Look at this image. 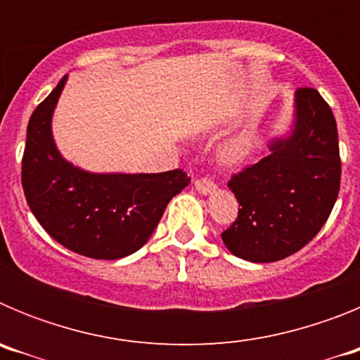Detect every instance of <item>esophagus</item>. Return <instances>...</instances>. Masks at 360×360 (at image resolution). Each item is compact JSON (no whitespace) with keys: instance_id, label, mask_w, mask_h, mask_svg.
I'll list each match as a JSON object with an SVG mask.
<instances>
[{"instance_id":"34e87169","label":"esophagus","mask_w":360,"mask_h":360,"mask_svg":"<svg viewBox=\"0 0 360 360\" xmlns=\"http://www.w3.org/2000/svg\"><path fill=\"white\" fill-rule=\"evenodd\" d=\"M195 189L198 191L200 195L207 196V195H212L216 191V184L212 182L211 178H198L195 182Z\"/></svg>"}]
</instances>
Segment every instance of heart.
Here are the masks:
<instances>
[{"label": "heart", "instance_id": "heart-1", "mask_svg": "<svg viewBox=\"0 0 360 360\" xmlns=\"http://www.w3.org/2000/svg\"><path fill=\"white\" fill-rule=\"evenodd\" d=\"M254 149V135L250 129H243L234 135L227 136L218 148L219 160L227 165L241 164L249 158V155Z\"/></svg>", "mask_w": 360, "mask_h": 360}]
</instances>
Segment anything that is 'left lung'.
I'll return each instance as SVG.
<instances>
[{"mask_svg": "<svg viewBox=\"0 0 360 360\" xmlns=\"http://www.w3.org/2000/svg\"><path fill=\"white\" fill-rule=\"evenodd\" d=\"M269 151L229 182L240 211L221 240L252 263L279 262L303 249L326 224L339 195L337 124L319 91H295L290 129L270 139Z\"/></svg>", "mask_w": 360, "mask_h": 360, "instance_id": "left-lung-1", "label": "left lung"}]
</instances>
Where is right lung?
I'll return each mask as SVG.
<instances>
[{"instance_id": "right-lung-1", "label": "right lung", "mask_w": 360, "mask_h": 360, "mask_svg": "<svg viewBox=\"0 0 360 360\" xmlns=\"http://www.w3.org/2000/svg\"><path fill=\"white\" fill-rule=\"evenodd\" d=\"M68 75L28 120L23 182L28 207L66 249L94 259H120L151 238L167 203L189 186L182 169L165 173H91L57 149L52 119Z\"/></svg>"}]
</instances>
